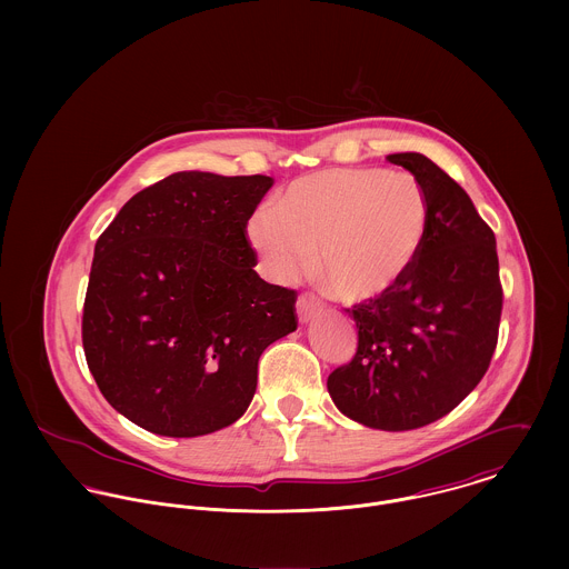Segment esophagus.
Instances as JSON below:
<instances>
[{
    "mask_svg": "<svg viewBox=\"0 0 569 569\" xmlns=\"http://www.w3.org/2000/svg\"><path fill=\"white\" fill-rule=\"evenodd\" d=\"M296 309H298V320L302 325L316 320L322 313V305L313 296H300L296 302Z\"/></svg>",
    "mask_w": 569,
    "mask_h": 569,
    "instance_id": "34e87169",
    "label": "esophagus"
}]
</instances>
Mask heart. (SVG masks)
<instances>
[{
  "label": "heart",
  "mask_w": 569,
  "mask_h": 569,
  "mask_svg": "<svg viewBox=\"0 0 569 569\" xmlns=\"http://www.w3.org/2000/svg\"><path fill=\"white\" fill-rule=\"evenodd\" d=\"M429 230V201L403 170L328 168L296 179L247 221V241L278 282L311 267L328 291L368 302L395 291L416 267Z\"/></svg>",
  "instance_id": "obj_1"
}]
</instances>
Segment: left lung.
Wrapping results in <instances>:
<instances>
[{
	"label": "left lung",
	"instance_id": "1",
	"mask_svg": "<svg viewBox=\"0 0 569 569\" xmlns=\"http://www.w3.org/2000/svg\"><path fill=\"white\" fill-rule=\"evenodd\" d=\"M388 160L427 194V241L395 291L346 309L359 328L357 352L330 372L326 388L350 420L407 431L447 416L487 375L501 284L495 234L471 197L420 153Z\"/></svg>",
	"mask_w": 569,
	"mask_h": 569
}]
</instances>
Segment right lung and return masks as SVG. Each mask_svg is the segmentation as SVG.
Instances as JSON below:
<instances>
[{"label":"right lung","instance_id":"1","mask_svg":"<svg viewBox=\"0 0 569 569\" xmlns=\"http://www.w3.org/2000/svg\"><path fill=\"white\" fill-rule=\"evenodd\" d=\"M271 186L172 172L96 241L82 348L107 403L138 427L194 438L237 422L262 350L298 328L296 291L253 271L244 230Z\"/></svg>","mask_w":569,"mask_h":569}]
</instances>
